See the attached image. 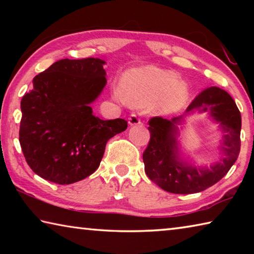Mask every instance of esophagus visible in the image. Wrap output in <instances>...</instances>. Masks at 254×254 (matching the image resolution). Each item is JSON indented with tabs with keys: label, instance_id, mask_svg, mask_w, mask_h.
Here are the masks:
<instances>
[{
	"label": "esophagus",
	"instance_id": "1",
	"mask_svg": "<svg viewBox=\"0 0 254 254\" xmlns=\"http://www.w3.org/2000/svg\"><path fill=\"white\" fill-rule=\"evenodd\" d=\"M128 124L130 126H137V124H141V120L136 114H131L128 117Z\"/></svg>",
	"mask_w": 254,
	"mask_h": 254
}]
</instances>
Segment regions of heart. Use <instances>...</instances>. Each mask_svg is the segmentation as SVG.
<instances>
[{
	"mask_svg": "<svg viewBox=\"0 0 254 254\" xmlns=\"http://www.w3.org/2000/svg\"><path fill=\"white\" fill-rule=\"evenodd\" d=\"M113 96L133 107L150 105L154 113L174 114L182 110L189 98V87L174 70L154 66L137 68L127 72L121 88Z\"/></svg>",
	"mask_w": 254,
	"mask_h": 254,
	"instance_id": "obj_1",
	"label": "heart"
}]
</instances>
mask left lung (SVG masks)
I'll list each match as a JSON object with an SVG mask.
<instances>
[{"label":"left lung","mask_w":254,"mask_h":254,"mask_svg":"<svg viewBox=\"0 0 254 254\" xmlns=\"http://www.w3.org/2000/svg\"><path fill=\"white\" fill-rule=\"evenodd\" d=\"M195 109L208 111L220 123L225 132L222 149L226 156L209 169L188 165L180 160L178 153L177 126L184 115L170 121L160 117L150 119V141L143 152L145 174L163 190L173 194H195L213 186L227 174L240 153L241 113L229 93L215 86L205 89L187 107L186 114Z\"/></svg>","instance_id":"left-lung-1"}]
</instances>
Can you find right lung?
I'll return each mask as SVG.
<instances>
[{"mask_svg":"<svg viewBox=\"0 0 254 254\" xmlns=\"http://www.w3.org/2000/svg\"><path fill=\"white\" fill-rule=\"evenodd\" d=\"M105 62L62 59L34 77L21 100L19 141L30 168L41 178L69 185L100 166L111 137L127 130L123 119L101 120L91 103L106 85Z\"/></svg>","mask_w":254,"mask_h":254,"instance_id":"1","label":"right lung"}]
</instances>
